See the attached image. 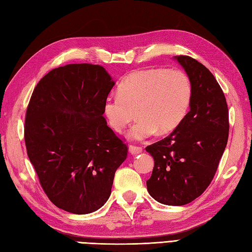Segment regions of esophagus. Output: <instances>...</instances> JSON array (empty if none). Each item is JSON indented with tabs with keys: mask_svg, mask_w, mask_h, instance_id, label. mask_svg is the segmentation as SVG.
Listing matches in <instances>:
<instances>
[{
	"mask_svg": "<svg viewBox=\"0 0 252 252\" xmlns=\"http://www.w3.org/2000/svg\"><path fill=\"white\" fill-rule=\"evenodd\" d=\"M129 152H130L132 155H137V154L142 152V148L136 147V145H129Z\"/></svg>",
	"mask_w": 252,
	"mask_h": 252,
	"instance_id": "34e87169",
	"label": "esophagus"
}]
</instances>
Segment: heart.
I'll list each match as a JSON object with an SVG mask.
<instances>
[{
    "label": "heart",
    "mask_w": 252,
    "mask_h": 252,
    "mask_svg": "<svg viewBox=\"0 0 252 252\" xmlns=\"http://www.w3.org/2000/svg\"><path fill=\"white\" fill-rule=\"evenodd\" d=\"M191 100L192 84L184 72L141 70L120 84L117 96L105 99L103 114L117 133L124 131L137 115L139 120L127 137L141 141L158 130L169 133L177 129L186 119Z\"/></svg>",
    "instance_id": "b5f03b06"
}]
</instances>
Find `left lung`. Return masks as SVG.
Masks as SVG:
<instances>
[{
	"mask_svg": "<svg viewBox=\"0 0 252 252\" xmlns=\"http://www.w3.org/2000/svg\"><path fill=\"white\" fill-rule=\"evenodd\" d=\"M192 84L186 119L168 137L145 148L154 158L148 192L158 203L182 206L204 193L214 179L228 138L225 96L215 76L189 56H176Z\"/></svg>",
	"mask_w": 252,
	"mask_h": 252,
	"instance_id": "obj_1",
	"label": "left lung"
}]
</instances>
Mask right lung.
Wrapping results in <instances>:
<instances>
[{
    "mask_svg": "<svg viewBox=\"0 0 252 252\" xmlns=\"http://www.w3.org/2000/svg\"><path fill=\"white\" fill-rule=\"evenodd\" d=\"M114 85L101 65L66 64L38 82L28 105V156L50 202L71 214L101 208L127 158V145L103 117Z\"/></svg>",
    "mask_w": 252,
    "mask_h": 252,
    "instance_id": "obj_1",
    "label": "right lung"
}]
</instances>
